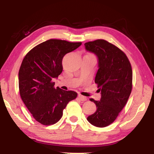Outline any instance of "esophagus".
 Instances as JSON below:
<instances>
[{
  "label": "esophagus",
  "mask_w": 154,
  "mask_h": 154,
  "mask_svg": "<svg viewBox=\"0 0 154 154\" xmlns=\"http://www.w3.org/2000/svg\"><path fill=\"white\" fill-rule=\"evenodd\" d=\"M79 98L81 101H83V102H85V101L87 100V97H84L83 95H81V94H79Z\"/></svg>",
  "instance_id": "esophagus-1"
}]
</instances>
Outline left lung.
<instances>
[{"mask_svg": "<svg viewBox=\"0 0 154 154\" xmlns=\"http://www.w3.org/2000/svg\"><path fill=\"white\" fill-rule=\"evenodd\" d=\"M88 51L98 58L99 69L94 83L101 92L100 101L90 99L97 111L87 120L96 127L104 128L113 123L125 106L132 88V70L126 54L112 43L103 39L84 44Z\"/></svg>", "mask_w": 154, "mask_h": 154, "instance_id": "8db88e82", "label": "left lung"}]
</instances>
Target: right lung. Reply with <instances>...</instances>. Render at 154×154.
Instances as JSON below:
<instances>
[{
  "mask_svg": "<svg viewBox=\"0 0 154 154\" xmlns=\"http://www.w3.org/2000/svg\"><path fill=\"white\" fill-rule=\"evenodd\" d=\"M82 44L50 39L32 48L23 59L19 71L21 98L33 117L44 125L57 123L63 110L77 97L74 91L54 87L52 79L62 72V59Z\"/></svg>",
  "mask_w": 154,
  "mask_h": 154,
  "instance_id": "right-lung-1",
  "label": "right lung"
}]
</instances>
